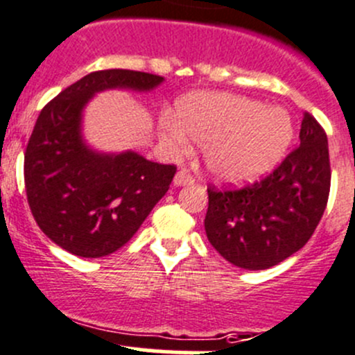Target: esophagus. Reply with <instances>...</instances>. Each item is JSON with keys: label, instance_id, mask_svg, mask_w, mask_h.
Masks as SVG:
<instances>
[{"label": "esophagus", "instance_id": "1", "mask_svg": "<svg viewBox=\"0 0 355 355\" xmlns=\"http://www.w3.org/2000/svg\"><path fill=\"white\" fill-rule=\"evenodd\" d=\"M195 182V178L189 173V169H181L178 171L176 178H174V184L176 186H184V184H193Z\"/></svg>", "mask_w": 355, "mask_h": 355}]
</instances>
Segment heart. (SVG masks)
Returning <instances> with one entry per match:
<instances>
[{"label": "heart", "mask_w": 355, "mask_h": 355, "mask_svg": "<svg viewBox=\"0 0 355 355\" xmlns=\"http://www.w3.org/2000/svg\"><path fill=\"white\" fill-rule=\"evenodd\" d=\"M178 118L164 119L167 138L179 147L188 137L205 147V164L215 178L243 182L275 166L292 140L291 118L277 107L227 94L188 96Z\"/></svg>", "instance_id": "heart-1"}]
</instances>
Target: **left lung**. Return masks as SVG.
<instances>
[{
	"label": "left lung",
	"mask_w": 355,
	"mask_h": 355,
	"mask_svg": "<svg viewBox=\"0 0 355 355\" xmlns=\"http://www.w3.org/2000/svg\"><path fill=\"white\" fill-rule=\"evenodd\" d=\"M299 140V147L253 184L208 186L205 232L232 265H279L301 250L320 224L330 195V153L323 126L306 111Z\"/></svg>",
	"instance_id": "obj_1"
}]
</instances>
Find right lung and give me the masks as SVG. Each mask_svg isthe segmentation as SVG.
Segmentation results:
<instances>
[{
	"label": "right lung",
	"instance_id": "add662e5",
	"mask_svg": "<svg viewBox=\"0 0 355 355\" xmlns=\"http://www.w3.org/2000/svg\"><path fill=\"white\" fill-rule=\"evenodd\" d=\"M162 76L101 69L47 102L24 157L27 202L41 231L68 253L101 258L123 248L162 198L176 166L135 152L101 155L80 137L82 109L105 89L150 90Z\"/></svg>",
	"mask_w": 355,
	"mask_h": 355
}]
</instances>
